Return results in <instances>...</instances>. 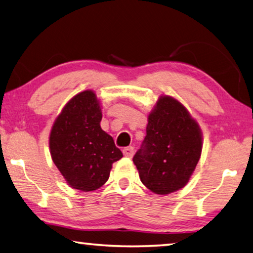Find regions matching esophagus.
Wrapping results in <instances>:
<instances>
[{"instance_id": "34e87169", "label": "esophagus", "mask_w": 253, "mask_h": 253, "mask_svg": "<svg viewBox=\"0 0 253 253\" xmlns=\"http://www.w3.org/2000/svg\"><path fill=\"white\" fill-rule=\"evenodd\" d=\"M134 153H135L134 147H131V146L125 147V148L123 149V154H124V155H125L126 157H132V156H134Z\"/></svg>"}]
</instances>
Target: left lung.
Returning a JSON list of instances; mask_svg holds the SVG:
<instances>
[{
    "label": "left lung",
    "mask_w": 253,
    "mask_h": 253,
    "mask_svg": "<svg viewBox=\"0 0 253 253\" xmlns=\"http://www.w3.org/2000/svg\"><path fill=\"white\" fill-rule=\"evenodd\" d=\"M147 121L143 147L132 162L148 190L173 193L186 185L198 165L202 130L182 102L166 95L158 98Z\"/></svg>",
    "instance_id": "left-lung-1"
}]
</instances>
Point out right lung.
<instances>
[{"mask_svg":"<svg viewBox=\"0 0 253 253\" xmlns=\"http://www.w3.org/2000/svg\"><path fill=\"white\" fill-rule=\"evenodd\" d=\"M101 101L96 92L77 93L63 107L49 136L51 158L72 188L91 192L108 181L113 163L123 157L101 129Z\"/></svg>","mask_w":253,"mask_h":253,"instance_id":"right-lung-1","label":"right lung"}]
</instances>
